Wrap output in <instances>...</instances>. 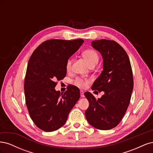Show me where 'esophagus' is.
<instances>
[{"mask_svg":"<svg viewBox=\"0 0 153 153\" xmlns=\"http://www.w3.org/2000/svg\"><path fill=\"white\" fill-rule=\"evenodd\" d=\"M84 91L81 90V91H80V96L82 97V98H84V97L85 96L84 94Z\"/></svg>","mask_w":153,"mask_h":153,"instance_id":"1","label":"esophagus"}]
</instances>
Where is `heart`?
<instances>
[{"label": "heart", "mask_w": 153, "mask_h": 153, "mask_svg": "<svg viewBox=\"0 0 153 153\" xmlns=\"http://www.w3.org/2000/svg\"><path fill=\"white\" fill-rule=\"evenodd\" d=\"M83 57L85 58L87 62L89 64V65L91 66H95L99 61V55L94 50L92 49H87L85 50L82 53ZM71 59H68L66 61V68L67 70H69L71 67ZM89 82V80H84L80 78H77L75 80V84L81 88L85 87L88 83Z\"/></svg>", "instance_id": "obj_1"}]
</instances>
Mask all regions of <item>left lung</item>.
Listing matches in <instances>:
<instances>
[{
  "label": "left lung",
  "instance_id": "obj_1",
  "mask_svg": "<svg viewBox=\"0 0 153 153\" xmlns=\"http://www.w3.org/2000/svg\"><path fill=\"white\" fill-rule=\"evenodd\" d=\"M92 47L100 52L103 59V69L92 90L104 91L105 94L97 100L91 92H85L89 102L85 115L91 126L108 130L117 126L130 102L133 89L132 69L126 51L115 41L95 40Z\"/></svg>",
  "mask_w": 153,
  "mask_h": 153
}]
</instances>
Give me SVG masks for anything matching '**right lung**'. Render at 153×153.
Listing matches in <instances>:
<instances>
[{"label": "right lung", "instance_id": "add662e5", "mask_svg": "<svg viewBox=\"0 0 153 153\" xmlns=\"http://www.w3.org/2000/svg\"><path fill=\"white\" fill-rule=\"evenodd\" d=\"M84 41L50 39L39 45L30 56L24 82L25 103L30 117L39 129L53 131L66 123L80 93L74 85L64 93L56 91V80L66 75L67 60Z\"/></svg>", "mask_w": 153, "mask_h": 153}]
</instances>
